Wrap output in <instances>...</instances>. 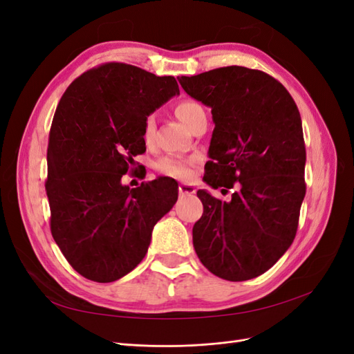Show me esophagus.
I'll return each mask as SVG.
<instances>
[{"mask_svg":"<svg viewBox=\"0 0 354 354\" xmlns=\"http://www.w3.org/2000/svg\"><path fill=\"white\" fill-rule=\"evenodd\" d=\"M178 194L183 195V196H190V195L196 194V189H195V186H192V185L180 183L178 185Z\"/></svg>","mask_w":354,"mask_h":354,"instance_id":"1","label":"esophagus"}]
</instances>
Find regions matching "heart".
Instances as JSON below:
<instances>
[{
    "instance_id": "1",
    "label": "heart",
    "mask_w": 354,
    "mask_h": 354,
    "mask_svg": "<svg viewBox=\"0 0 354 354\" xmlns=\"http://www.w3.org/2000/svg\"><path fill=\"white\" fill-rule=\"evenodd\" d=\"M174 112H176V116L178 118V120L183 122V125L187 127L189 130H192V127H194L201 120V118L207 116L203 106L199 102L192 100V99L180 100L176 104ZM153 134H155V118L152 115H149L143 122V131H142L143 142L146 145L152 143ZM195 160L196 159H194V158L183 159V158H177V156H165L156 164V169L164 176L187 180L194 176Z\"/></svg>"
}]
</instances>
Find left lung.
Returning <instances> with one entry per match:
<instances>
[{
	"instance_id": "left-lung-1",
	"label": "left lung",
	"mask_w": 354,
	"mask_h": 354,
	"mask_svg": "<svg viewBox=\"0 0 354 354\" xmlns=\"http://www.w3.org/2000/svg\"><path fill=\"white\" fill-rule=\"evenodd\" d=\"M177 80L209 106L216 124L203 180L236 189L230 202L198 190L203 214L192 230L195 251L221 279H252L295 238L306 195L301 116L288 90L263 71L226 66Z\"/></svg>"
}]
</instances>
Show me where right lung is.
Masks as SVG:
<instances>
[{"label": "right lung", "mask_w": 354, "mask_h": 354, "mask_svg": "<svg viewBox=\"0 0 354 354\" xmlns=\"http://www.w3.org/2000/svg\"><path fill=\"white\" fill-rule=\"evenodd\" d=\"M180 94L174 77L127 63L95 66L66 88L53 118L46 190L50 229L81 276L108 283L140 263L178 185L159 177L130 189L122 176L146 151L143 122Z\"/></svg>", "instance_id": "obj_1"}]
</instances>
